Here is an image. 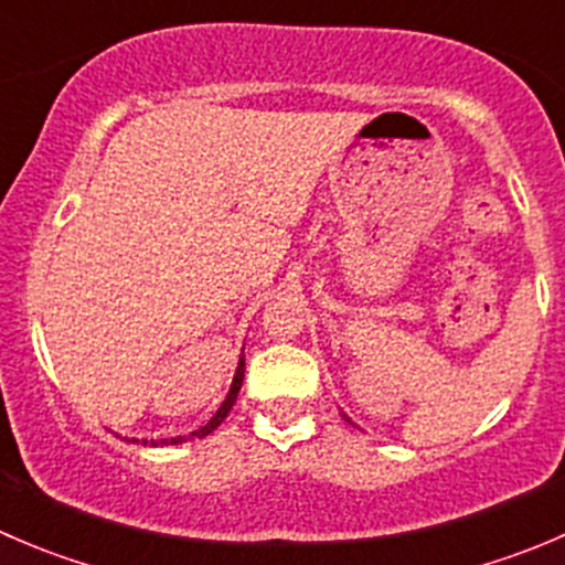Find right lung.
<instances>
[{"label":"right lung","instance_id":"1","mask_svg":"<svg viewBox=\"0 0 565 565\" xmlns=\"http://www.w3.org/2000/svg\"><path fill=\"white\" fill-rule=\"evenodd\" d=\"M243 374H246V358H241V363H237L235 380H232V388H230V393H226L224 404H221V407H218V413H215L213 418H210L207 424L202 426V429L191 431V435H188V437H172V440H150V443H147V440H141V446H169V443H172V446H177V443L193 440V437H207L210 431H213V429H218V426H221V420H224L226 415H230V409L235 407V402H237V393H241V385H243ZM128 443H139V440H128Z\"/></svg>","mask_w":565,"mask_h":565}]
</instances>
